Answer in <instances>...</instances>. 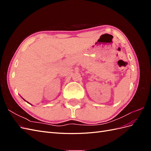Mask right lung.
Listing matches in <instances>:
<instances>
[{"mask_svg": "<svg viewBox=\"0 0 151 151\" xmlns=\"http://www.w3.org/2000/svg\"><path fill=\"white\" fill-rule=\"evenodd\" d=\"M22 99H23V98H22ZM24 99V101H26V100H25V99ZM27 103H28V102H27ZM29 103V104H30V103ZM31 105H32V104H31Z\"/></svg>", "mask_w": 151, "mask_h": 151, "instance_id": "1", "label": "right lung"}]
</instances>
